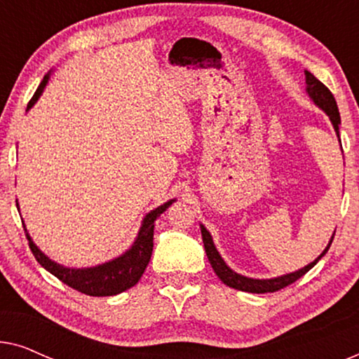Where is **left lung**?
I'll return each mask as SVG.
<instances>
[{"label":"left lung","mask_w":359,"mask_h":359,"mask_svg":"<svg viewBox=\"0 0 359 359\" xmlns=\"http://www.w3.org/2000/svg\"><path fill=\"white\" fill-rule=\"evenodd\" d=\"M306 85H307L306 93L309 95V97H311V100L313 101V104H316L317 107H320V109L328 116V119H330L333 129H335V132H337L338 140H340V130H338V126H340V112H338V106H337L335 97H333L330 90H328V88L323 85L322 81H318L317 78L307 70H306ZM201 233H203L205 255H208L210 266H212V269L215 271V274L219 276L220 281H222L224 284H227L229 287L238 289V291H245V292H253V294H264V292L279 291V289L286 287V286H289V284H292L294 281H297L299 278H302L304 274H306L309 269H312L313 266H316V264L318 263V259H320L323 255L328 252V248H330V245L333 242V235H335V232H333L330 242H328L325 250H323V252L318 255V257L313 259L312 263H309L307 266L297 269V271L283 274V276L268 278V279H257V278L243 276V274L233 271V269L224 262V258L220 257L217 248H215L212 235H210L209 230L205 229L203 224H201Z\"/></svg>","instance_id":"1"}]
</instances>
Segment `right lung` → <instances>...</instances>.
Instances as JSON below:
<instances>
[{"mask_svg": "<svg viewBox=\"0 0 359 359\" xmlns=\"http://www.w3.org/2000/svg\"><path fill=\"white\" fill-rule=\"evenodd\" d=\"M52 72H48L41 85H39L37 91L34 93L32 100L29 101L27 111L36 104L39 97L42 96L43 90H46L48 80H50ZM176 199L166 201L165 204L158 205L154 210H150L142 220V225L139 229V233L134 240V243L130 245L129 250H126L124 253L119 255L117 258H112L109 262L96 264V266L90 268H70L63 266V264L53 262L42 252L41 248L34 243V240L29 235L26 225H24V232L29 240V247H31L34 257L42 268H46L48 273H52L53 276L60 279L62 283H65L67 286H70L76 291L88 296L95 297H104V296H116L135 286L139 283V279L144 274L147 264L150 262L151 252H154V229H155V220L160 217V214H163ZM16 205L19 209V204L16 201Z\"/></svg>", "mask_w": 359, "mask_h": 359, "instance_id": "add662e5", "label": "right lung"}]
</instances>
